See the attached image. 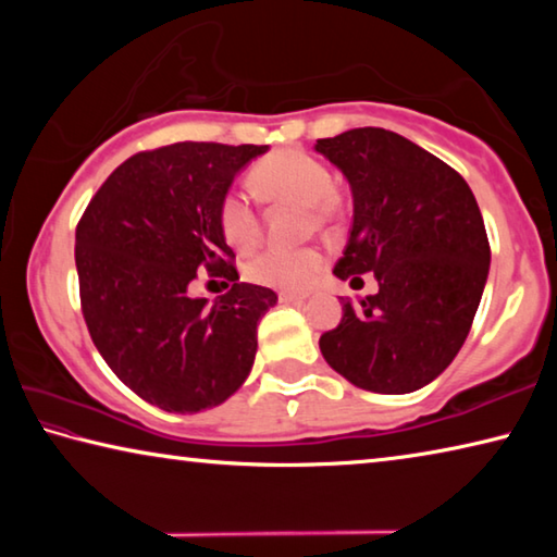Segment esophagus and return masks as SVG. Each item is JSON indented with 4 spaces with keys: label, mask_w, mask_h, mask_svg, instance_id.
Here are the masks:
<instances>
[{
    "label": "esophagus",
    "mask_w": 557,
    "mask_h": 557,
    "mask_svg": "<svg viewBox=\"0 0 557 557\" xmlns=\"http://www.w3.org/2000/svg\"><path fill=\"white\" fill-rule=\"evenodd\" d=\"M305 299L307 295H297V292H280V301H287V305H299Z\"/></svg>",
    "instance_id": "1"
}]
</instances>
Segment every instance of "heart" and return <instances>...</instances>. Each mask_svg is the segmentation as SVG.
Listing matches in <instances>:
<instances>
[{
	"instance_id": "obj_1",
	"label": "heart",
	"mask_w": 557,
	"mask_h": 557,
	"mask_svg": "<svg viewBox=\"0 0 557 557\" xmlns=\"http://www.w3.org/2000/svg\"><path fill=\"white\" fill-rule=\"evenodd\" d=\"M252 184L262 199L270 203H305L312 213L309 225L329 228L344 211L342 196L334 188V176L329 166L314 154L301 149H282L252 169ZM223 238L235 250H250L260 238V219L250 196L228 191L219 209ZM324 270V256L317 248L285 250L270 248L248 262V277L258 285L277 287L287 292L307 289Z\"/></svg>"
}]
</instances>
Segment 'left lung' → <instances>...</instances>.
<instances>
[{
    "label": "left lung",
    "mask_w": 557,
    "mask_h": 557,
    "mask_svg": "<svg viewBox=\"0 0 557 557\" xmlns=\"http://www.w3.org/2000/svg\"><path fill=\"white\" fill-rule=\"evenodd\" d=\"M314 149L354 196L334 275L379 280L358 305L342 297V322L319 338L322 356L356 388L420 391L455 361L482 301L492 262L482 211L455 169L391 129H348Z\"/></svg>",
    "instance_id": "obj_1"
}]
</instances>
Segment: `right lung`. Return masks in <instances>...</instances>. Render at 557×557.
<instances>
[{
    "label": "right lung",
    "instance_id": "obj_1",
    "mask_svg": "<svg viewBox=\"0 0 557 557\" xmlns=\"http://www.w3.org/2000/svg\"><path fill=\"white\" fill-rule=\"evenodd\" d=\"M268 145L176 143L122 162L75 228L81 305L112 373L166 412L215 408L250 375L258 322L277 295L240 282L219 209ZM196 274L232 289L190 295ZM213 280V281H214Z\"/></svg>",
    "mask_w": 557,
    "mask_h": 557
}]
</instances>
